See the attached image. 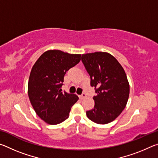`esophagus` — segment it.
Here are the masks:
<instances>
[{"label": "esophagus", "instance_id": "34e87169", "mask_svg": "<svg viewBox=\"0 0 158 158\" xmlns=\"http://www.w3.org/2000/svg\"><path fill=\"white\" fill-rule=\"evenodd\" d=\"M85 97H86V94H85V93H82V94L81 95H79V98L80 99H84V98H85Z\"/></svg>", "mask_w": 158, "mask_h": 158}]
</instances>
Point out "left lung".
Segmentation results:
<instances>
[{
	"mask_svg": "<svg viewBox=\"0 0 158 158\" xmlns=\"http://www.w3.org/2000/svg\"><path fill=\"white\" fill-rule=\"evenodd\" d=\"M81 61L90 77V85L97 95L94 108L87 117L98 124H107L121 114L127 105L130 85L124 69L116 58L106 52L82 54Z\"/></svg>",
	"mask_w": 158,
	"mask_h": 158,
	"instance_id": "left-lung-1",
	"label": "left lung"
}]
</instances>
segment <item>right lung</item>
<instances>
[{"mask_svg":"<svg viewBox=\"0 0 158 158\" xmlns=\"http://www.w3.org/2000/svg\"><path fill=\"white\" fill-rule=\"evenodd\" d=\"M81 60V54H69L60 50H49L40 56L32 68L28 93L32 106L48 124L56 125L68 118L78 96L62 92L67 71Z\"/></svg>","mask_w":158,"mask_h":158,"instance_id":"obj_1","label":"right lung"}]
</instances>
